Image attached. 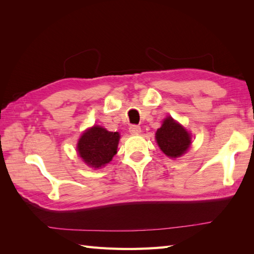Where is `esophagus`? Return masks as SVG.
<instances>
[{
    "instance_id": "esophagus-1",
    "label": "esophagus",
    "mask_w": 254,
    "mask_h": 254,
    "mask_svg": "<svg viewBox=\"0 0 254 254\" xmlns=\"http://www.w3.org/2000/svg\"><path fill=\"white\" fill-rule=\"evenodd\" d=\"M128 131H130L131 134H138L139 132H141V127L131 126L130 127H128Z\"/></svg>"
}]
</instances>
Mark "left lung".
<instances>
[{"label": "left lung", "mask_w": 254, "mask_h": 254, "mask_svg": "<svg viewBox=\"0 0 254 254\" xmlns=\"http://www.w3.org/2000/svg\"><path fill=\"white\" fill-rule=\"evenodd\" d=\"M156 141L168 157L176 158L187 152L191 144V136L185 127L168 117L156 132Z\"/></svg>", "instance_id": "obj_1"}]
</instances>
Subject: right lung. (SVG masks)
<instances>
[{
	"label": "right lung",
	"instance_id": "add662e5",
	"mask_svg": "<svg viewBox=\"0 0 254 254\" xmlns=\"http://www.w3.org/2000/svg\"><path fill=\"white\" fill-rule=\"evenodd\" d=\"M120 135L101 127H94L86 131L77 144V150L86 164L99 168L109 163L117 154Z\"/></svg>",
	"mask_w": 254,
	"mask_h": 254
}]
</instances>
